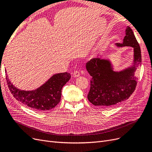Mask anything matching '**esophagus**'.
<instances>
[{"label": "esophagus", "instance_id": "1", "mask_svg": "<svg viewBox=\"0 0 152 152\" xmlns=\"http://www.w3.org/2000/svg\"><path fill=\"white\" fill-rule=\"evenodd\" d=\"M80 76V72H79V71L76 70V71H75L74 73H73V76L75 77H77L78 76Z\"/></svg>", "mask_w": 152, "mask_h": 152}]
</instances>
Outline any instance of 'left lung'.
<instances>
[{
    "label": "left lung",
    "instance_id": "obj_1",
    "mask_svg": "<svg viewBox=\"0 0 152 152\" xmlns=\"http://www.w3.org/2000/svg\"><path fill=\"white\" fill-rule=\"evenodd\" d=\"M118 47L129 46L134 48V66L121 72L111 68L108 60L97 57L86 63L88 73L92 76L87 99L95 106L109 107L128 99L134 92L137 84L135 71L141 65L142 56L140 45L132 29L127 27L123 44Z\"/></svg>",
    "mask_w": 152,
    "mask_h": 152
}]
</instances>
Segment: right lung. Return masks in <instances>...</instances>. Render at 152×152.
Here are the masks:
<instances>
[{"mask_svg":"<svg viewBox=\"0 0 152 152\" xmlns=\"http://www.w3.org/2000/svg\"><path fill=\"white\" fill-rule=\"evenodd\" d=\"M70 78L69 73H58L36 90L24 91L16 88L6 75L8 87L13 97L24 105L38 111L50 110L58 104L61 99L62 87Z\"/></svg>","mask_w":152,"mask_h":152,"instance_id":"add662e5","label":"right lung"}]
</instances>
